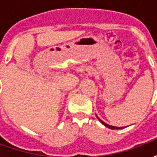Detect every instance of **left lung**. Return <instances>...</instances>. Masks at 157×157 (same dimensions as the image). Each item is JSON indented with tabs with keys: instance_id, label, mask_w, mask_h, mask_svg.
<instances>
[{
	"instance_id": "1",
	"label": "left lung",
	"mask_w": 157,
	"mask_h": 157,
	"mask_svg": "<svg viewBox=\"0 0 157 157\" xmlns=\"http://www.w3.org/2000/svg\"><path fill=\"white\" fill-rule=\"evenodd\" d=\"M97 118H98L99 121L101 122V123H102V124L104 125V126H106L107 128H111V129H120V128H125V127H115V126H112V125H109V124H106L105 122H103L102 120H101V119H100V118H99L98 116H97Z\"/></svg>"
}]
</instances>
